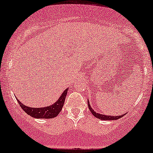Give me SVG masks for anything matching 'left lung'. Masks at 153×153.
Masks as SVG:
<instances>
[{
	"instance_id": "left-lung-1",
	"label": "left lung",
	"mask_w": 153,
	"mask_h": 153,
	"mask_svg": "<svg viewBox=\"0 0 153 153\" xmlns=\"http://www.w3.org/2000/svg\"><path fill=\"white\" fill-rule=\"evenodd\" d=\"M88 108H89V111H91V114L94 115V116L97 117V118H99L100 120H118L119 119V118H122L123 116H124L125 114L123 115H121V116H108V115H103V114H99V113H97L95 112V111H94V109L91 108V105L89 104V101H88Z\"/></svg>"
}]
</instances>
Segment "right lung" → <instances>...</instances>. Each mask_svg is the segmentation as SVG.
I'll return each mask as SVG.
<instances>
[{
    "instance_id": "obj_1",
    "label": "right lung",
    "mask_w": 153,
    "mask_h": 153,
    "mask_svg": "<svg viewBox=\"0 0 153 153\" xmlns=\"http://www.w3.org/2000/svg\"><path fill=\"white\" fill-rule=\"evenodd\" d=\"M69 88H66V90L62 95L60 96L57 101L53 103L52 105H49V106L42 107V108H32V107H28L27 105H25L21 103V101H18L19 105L23 109V111L26 114L30 115V116L35 118H52L54 117L57 116L59 114L60 111H62V107H63L64 103H65L66 96L67 94V90Z\"/></svg>"
}]
</instances>
